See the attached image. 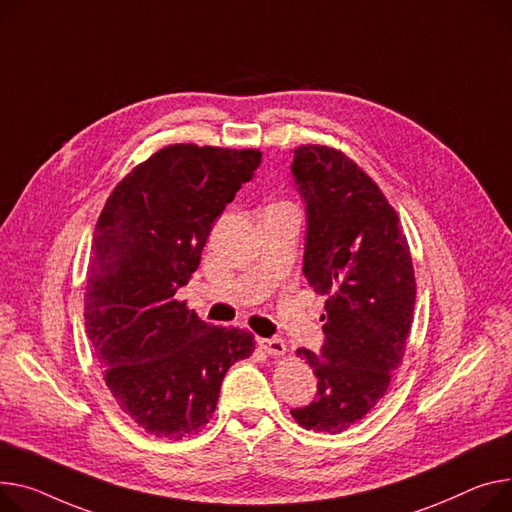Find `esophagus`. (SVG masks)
<instances>
[{
  "label": "esophagus",
  "mask_w": 512,
  "mask_h": 512,
  "mask_svg": "<svg viewBox=\"0 0 512 512\" xmlns=\"http://www.w3.org/2000/svg\"><path fill=\"white\" fill-rule=\"evenodd\" d=\"M257 344H259V348L263 350V352H267L269 356H284L286 354V350H288V346L282 342V339H263V337H259L257 339Z\"/></svg>",
  "instance_id": "1"
}]
</instances>
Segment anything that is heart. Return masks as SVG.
I'll return each instance as SVG.
<instances>
[{
	"mask_svg": "<svg viewBox=\"0 0 512 512\" xmlns=\"http://www.w3.org/2000/svg\"><path fill=\"white\" fill-rule=\"evenodd\" d=\"M280 206H290V203L288 201H280Z\"/></svg>",
	"mask_w": 512,
	"mask_h": 512,
	"instance_id": "obj_1",
	"label": "heart"
}]
</instances>
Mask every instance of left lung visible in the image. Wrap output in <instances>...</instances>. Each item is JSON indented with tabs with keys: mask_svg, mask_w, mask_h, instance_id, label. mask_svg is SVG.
Wrapping results in <instances>:
<instances>
[{
	"mask_svg": "<svg viewBox=\"0 0 512 512\" xmlns=\"http://www.w3.org/2000/svg\"><path fill=\"white\" fill-rule=\"evenodd\" d=\"M292 175L306 201L304 276L325 294L321 356L298 350L317 374V399L292 410L306 430L339 434L387 393L416 304L410 245L397 212L342 150H294Z\"/></svg>",
	"mask_w": 512,
	"mask_h": 512,
	"instance_id": "8db88e82",
	"label": "left lung"
}]
</instances>
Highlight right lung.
I'll return each instance as SVG.
<instances>
[{"label":"right lung","instance_id":"obj_1","mask_svg":"<svg viewBox=\"0 0 512 512\" xmlns=\"http://www.w3.org/2000/svg\"><path fill=\"white\" fill-rule=\"evenodd\" d=\"M259 162L253 148L166 146L119 181L98 216L86 331L121 412L158 438L201 432L224 374L255 350L251 331L201 321L175 294Z\"/></svg>","mask_w":512,"mask_h":512}]
</instances>
